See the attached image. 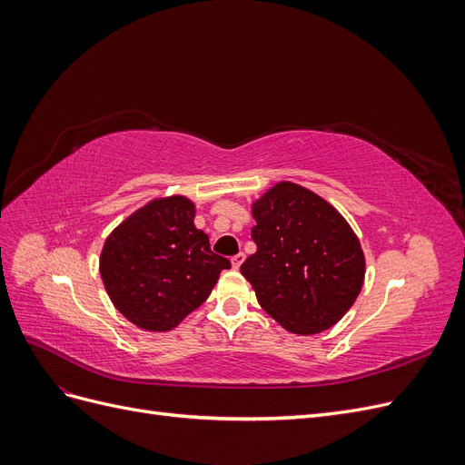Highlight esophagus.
I'll use <instances>...</instances> for the list:
<instances>
[{
  "label": "esophagus",
  "mask_w": 465,
  "mask_h": 465,
  "mask_svg": "<svg viewBox=\"0 0 465 465\" xmlns=\"http://www.w3.org/2000/svg\"><path fill=\"white\" fill-rule=\"evenodd\" d=\"M246 260V256L242 254V252H241V254H236V256H232L231 258V263H232V267H234V270H238V267H241L242 265V262Z\"/></svg>",
  "instance_id": "obj_1"
}]
</instances>
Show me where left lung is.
<instances>
[{
	"mask_svg": "<svg viewBox=\"0 0 465 465\" xmlns=\"http://www.w3.org/2000/svg\"><path fill=\"white\" fill-rule=\"evenodd\" d=\"M252 213L258 250L241 273L263 311L292 333L330 330L362 287L364 256L355 232L328 202L291 182L263 193Z\"/></svg>",
	"mask_w": 465,
	"mask_h": 465,
	"instance_id": "left-lung-1",
	"label": "left lung"
}]
</instances>
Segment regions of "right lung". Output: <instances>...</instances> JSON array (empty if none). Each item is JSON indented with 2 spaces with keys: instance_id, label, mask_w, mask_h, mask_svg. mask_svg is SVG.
I'll use <instances>...</instances> for the list:
<instances>
[{
  "instance_id": "right-lung-1",
  "label": "right lung",
  "mask_w": 465,
  "mask_h": 465,
  "mask_svg": "<svg viewBox=\"0 0 465 465\" xmlns=\"http://www.w3.org/2000/svg\"><path fill=\"white\" fill-rule=\"evenodd\" d=\"M231 262L211 252L182 195L154 200L112 232L101 254L103 283L135 326L166 331L195 311Z\"/></svg>"
}]
</instances>
